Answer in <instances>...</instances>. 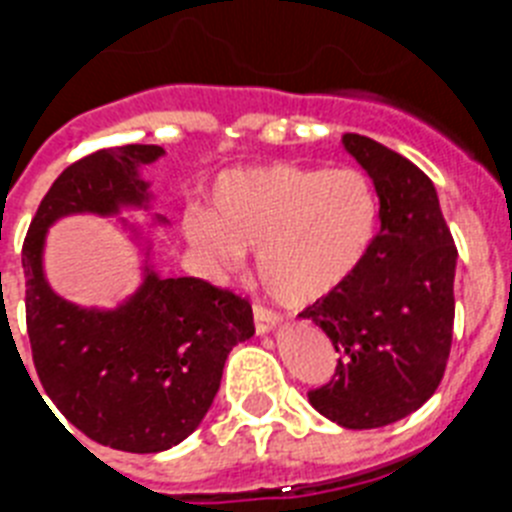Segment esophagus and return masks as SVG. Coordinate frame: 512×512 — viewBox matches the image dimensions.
I'll use <instances>...</instances> for the list:
<instances>
[{
  "label": "esophagus",
  "mask_w": 512,
  "mask_h": 512,
  "mask_svg": "<svg viewBox=\"0 0 512 512\" xmlns=\"http://www.w3.org/2000/svg\"><path fill=\"white\" fill-rule=\"evenodd\" d=\"M253 325H256V333L264 336L269 330H274L279 325V315L274 310H266V307L256 305L253 307Z\"/></svg>",
  "instance_id": "obj_1"
}]
</instances>
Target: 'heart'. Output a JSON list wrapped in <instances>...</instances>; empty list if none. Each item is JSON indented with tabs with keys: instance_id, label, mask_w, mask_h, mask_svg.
<instances>
[{
	"instance_id": "1",
	"label": "heart",
	"mask_w": 512,
	"mask_h": 512,
	"mask_svg": "<svg viewBox=\"0 0 512 512\" xmlns=\"http://www.w3.org/2000/svg\"><path fill=\"white\" fill-rule=\"evenodd\" d=\"M187 238L220 274L256 251V271L284 305L336 295L366 264L379 233V200L356 169L264 164L228 171L212 212L189 210Z\"/></svg>"
}]
</instances>
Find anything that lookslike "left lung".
I'll use <instances>...</instances> for the list:
<instances>
[{"label":"left lung","mask_w":512,"mask_h":512,"mask_svg":"<svg viewBox=\"0 0 512 512\" xmlns=\"http://www.w3.org/2000/svg\"><path fill=\"white\" fill-rule=\"evenodd\" d=\"M343 146L372 176L379 233L361 271L312 302V320L338 351L336 374L310 405L343 428H382L415 413L441 384L454 336L456 246L433 182L413 161L366 135Z\"/></svg>","instance_id":"8db88e82"}]
</instances>
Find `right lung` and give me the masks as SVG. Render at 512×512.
<instances>
[{
    "label": "right lung",
    "instance_id": "right-lung-1",
    "mask_svg": "<svg viewBox=\"0 0 512 512\" xmlns=\"http://www.w3.org/2000/svg\"><path fill=\"white\" fill-rule=\"evenodd\" d=\"M161 156V146L135 143L79 158L48 189L22 243L27 336L45 395L84 436L130 454L166 451L194 433L228 354L256 330L248 300L205 279L158 277L148 261L143 284L115 310L74 305L45 282V233L58 217L148 207L140 166Z\"/></svg>",
    "mask_w": 512,
    "mask_h": 512
}]
</instances>
